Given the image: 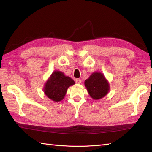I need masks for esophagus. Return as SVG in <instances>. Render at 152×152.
Here are the masks:
<instances>
[{"mask_svg":"<svg viewBox=\"0 0 152 152\" xmlns=\"http://www.w3.org/2000/svg\"><path fill=\"white\" fill-rule=\"evenodd\" d=\"M75 82L77 84H80L82 82V80L81 79H75Z\"/></svg>","mask_w":152,"mask_h":152,"instance_id":"34e87169","label":"esophagus"}]
</instances>
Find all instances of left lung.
Here are the masks:
<instances>
[{
	"instance_id": "left-lung-1",
	"label": "left lung",
	"mask_w": 152,
	"mask_h": 152,
	"mask_svg": "<svg viewBox=\"0 0 152 152\" xmlns=\"http://www.w3.org/2000/svg\"><path fill=\"white\" fill-rule=\"evenodd\" d=\"M86 89L91 97L100 99L107 95L110 90V85L103 73L94 72L84 82Z\"/></svg>"
}]
</instances>
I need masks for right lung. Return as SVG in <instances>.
Returning <instances> with one entry per match:
<instances>
[{
	"instance_id": "obj_1",
	"label": "right lung",
	"mask_w": 152,
	"mask_h": 152,
	"mask_svg": "<svg viewBox=\"0 0 152 152\" xmlns=\"http://www.w3.org/2000/svg\"><path fill=\"white\" fill-rule=\"evenodd\" d=\"M73 84L75 82L70 77L62 72L54 71L45 84L44 92L50 99L59 102L63 99L68 87Z\"/></svg>"
}]
</instances>
